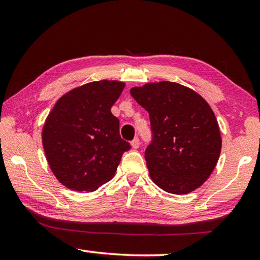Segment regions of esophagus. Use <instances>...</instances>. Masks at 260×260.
<instances>
[{
  "mask_svg": "<svg viewBox=\"0 0 260 260\" xmlns=\"http://www.w3.org/2000/svg\"><path fill=\"white\" fill-rule=\"evenodd\" d=\"M131 146H132V148H133V149H138V148L140 147V140H139L138 138L134 139V140L131 142Z\"/></svg>",
  "mask_w": 260,
  "mask_h": 260,
  "instance_id": "34e87169",
  "label": "esophagus"
}]
</instances>
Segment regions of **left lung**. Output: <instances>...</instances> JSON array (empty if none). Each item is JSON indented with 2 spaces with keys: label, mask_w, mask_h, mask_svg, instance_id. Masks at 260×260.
<instances>
[{
  "label": "left lung",
  "mask_w": 260,
  "mask_h": 260,
  "mask_svg": "<svg viewBox=\"0 0 260 260\" xmlns=\"http://www.w3.org/2000/svg\"><path fill=\"white\" fill-rule=\"evenodd\" d=\"M131 95L150 117L152 141L144 158L152 181L175 195L201 187L221 151L219 125L208 102L170 81L133 87Z\"/></svg>",
  "instance_id": "1"
}]
</instances>
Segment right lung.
Wrapping results in <instances>:
<instances>
[{"label": "right lung", "mask_w": 260, "mask_h": 260, "mask_svg": "<svg viewBox=\"0 0 260 260\" xmlns=\"http://www.w3.org/2000/svg\"><path fill=\"white\" fill-rule=\"evenodd\" d=\"M125 83L93 81L57 101L42 128L47 161L56 179L76 191H95L113 178L128 142L111 107Z\"/></svg>", "instance_id": "obj_1"}]
</instances>
